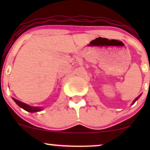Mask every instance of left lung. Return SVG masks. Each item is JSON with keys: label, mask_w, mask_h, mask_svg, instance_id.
Segmentation results:
<instances>
[{"label": "left lung", "mask_w": 150, "mask_h": 150, "mask_svg": "<svg viewBox=\"0 0 150 150\" xmlns=\"http://www.w3.org/2000/svg\"><path fill=\"white\" fill-rule=\"evenodd\" d=\"M140 96H141V94H140V96H139V97H137V98H136V99H135V100H134V101H133V103H132V104H134V103H135V101H137V99H139V98H140Z\"/></svg>", "instance_id": "obj_1"}]
</instances>
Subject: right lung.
I'll return each mask as SVG.
<instances>
[{"mask_svg": "<svg viewBox=\"0 0 150 150\" xmlns=\"http://www.w3.org/2000/svg\"><path fill=\"white\" fill-rule=\"evenodd\" d=\"M13 99L15 101V102L16 103V104H18L19 106H20V107L22 108L23 109H25V111H28V112L34 113V112H37V111H40L42 110L41 107H37V106H29V105L25 104V103L22 102V101L17 100V99H14V98H13Z\"/></svg>", "mask_w": 150, "mask_h": 150, "instance_id": "right-lung-1", "label": "right lung"}]
</instances>
